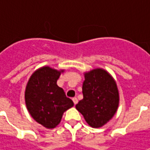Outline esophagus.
I'll return each mask as SVG.
<instances>
[{
  "mask_svg": "<svg viewBox=\"0 0 150 150\" xmlns=\"http://www.w3.org/2000/svg\"><path fill=\"white\" fill-rule=\"evenodd\" d=\"M72 101H73V103H74V104H75V105L78 103V98H72Z\"/></svg>",
  "mask_w": 150,
  "mask_h": 150,
  "instance_id": "esophagus-1",
  "label": "esophagus"
}]
</instances>
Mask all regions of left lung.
I'll return each instance as SVG.
<instances>
[{"label": "left lung", "instance_id": "obj_1", "mask_svg": "<svg viewBox=\"0 0 150 150\" xmlns=\"http://www.w3.org/2000/svg\"><path fill=\"white\" fill-rule=\"evenodd\" d=\"M83 98L76 108L93 128H100L115 114L119 96L117 84L108 72L96 68L84 74Z\"/></svg>", "mask_w": 150, "mask_h": 150}]
</instances>
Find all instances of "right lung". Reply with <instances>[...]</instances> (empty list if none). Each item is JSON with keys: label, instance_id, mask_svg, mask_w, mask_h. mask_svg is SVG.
Wrapping results in <instances>:
<instances>
[{"label": "right lung", "instance_id": "add662e5", "mask_svg": "<svg viewBox=\"0 0 150 150\" xmlns=\"http://www.w3.org/2000/svg\"><path fill=\"white\" fill-rule=\"evenodd\" d=\"M50 67H42L32 73L25 91L27 110L38 124L53 129L60 123L63 112L73 106L57 81L61 72Z\"/></svg>", "mask_w": 150, "mask_h": 150}]
</instances>
